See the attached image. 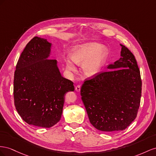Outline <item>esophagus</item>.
Listing matches in <instances>:
<instances>
[{
	"label": "esophagus",
	"mask_w": 156,
	"mask_h": 156,
	"mask_svg": "<svg viewBox=\"0 0 156 156\" xmlns=\"http://www.w3.org/2000/svg\"><path fill=\"white\" fill-rule=\"evenodd\" d=\"M75 90L76 91H78V92H79L80 91V86L78 85V86H76L75 87Z\"/></svg>",
	"instance_id": "obj_1"
}]
</instances>
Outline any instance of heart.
Returning a JSON list of instances; mask_svg holds the SVG:
<instances>
[{
  "label": "heart",
  "mask_w": 156,
  "mask_h": 156,
  "mask_svg": "<svg viewBox=\"0 0 156 156\" xmlns=\"http://www.w3.org/2000/svg\"><path fill=\"white\" fill-rule=\"evenodd\" d=\"M107 51L97 43H89L74 48L70 57L77 65H82V70L87 76H94L100 72L104 65ZM66 69L70 72H76V67L70 60L66 61Z\"/></svg>",
  "instance_id": "obj_1"
}]
</instances>
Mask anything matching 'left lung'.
<instances>
[{"label":"left lung","mask_w":156,"mask_h":156,"mask_svg":"<svg viewBox=\"0 0 156 156\" xmlns=\"http://www.w3.org/2000/svg\"><path fill=\"white\" fill-rule=\"evenodd\" d=\"M122 46L119 61L108 66L109 70L86 79L80 95L91 125L97 129L123 131L136 118L142 80L134 55Z\"/></svg>","instance_id":"obj_1"}]
</instances>
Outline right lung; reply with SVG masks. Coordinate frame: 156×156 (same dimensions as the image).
<instances>
[{
  "label": "right lung",
  "mask_w": 156,
  "mask_h": 156,
  "mask_svg": "<svg viewBox=\"0 0 156 156\" xmlns=\"http://www.w3.org/2000/svg\"><path fill=\"white\" fill-rule=\"evenodd\" d=\"M51 44L35 37L17 61L14 78V105L29 125L50 128L61 117L64 96L73 91V82L62 76L55 59L49 56Z\"/></svg>",
  "instance_id": "add662e5"
}]
</instances>
